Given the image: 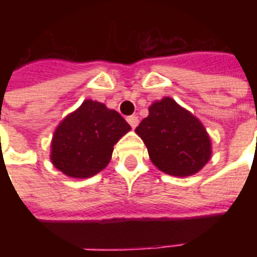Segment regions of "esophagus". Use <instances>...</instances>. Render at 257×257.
Here are the masks:
<instances>
[{
	"instance_id": "obj_1",
	"label": "esophagus",
	"mask_w": 257,
	"mask_h": 257,
	"mask_svg": "<svg viewBox=\"0 0 257 257\" xmlns=\"http://www.w3.org/2000/svg\"><path fill=\"white\" fill-rule=\"evenodd\" d=\"M126 121H128L129 125H131L132 128H136L138 123H139V118L136 117V115H129V117L126 118Z\"/></svg>"
}]
</instances>
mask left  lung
Wrapping results in <instances>:
<instances>
[{
    "label": "left lung",
    "instance_id": "8db88e82",
    "mask_svg": "<svg viewBox=\"0 0 257 257\" xmlns=\"http://www.w3.org/2000/svg\"><path fill=\"white\" fill-rule=\"evenodd\" d=\"M136 134L145 142L151 162L172 176H191L212 156L209 135L204 125L172 97L154 101Z\"/></svg>",
    "mask_w": 257,
    "mask_h": 257
}]
</instances>
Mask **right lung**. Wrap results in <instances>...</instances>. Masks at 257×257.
Wrapping results in <instances>:
<instances>
[{"label": "right lung", "instance_id": "right-lung-1", "mask_svg": "<svg viewBox=\"0 0 257 257\" xmlns=\"http://www.w3.org/2000/svg\"><path fill=\"white\" fill-rule=\"evenodd\" d=\"M131 131L115 110L88 99L55 131L51 161L70 178H92L107 167L114 145Z\"/></svg>", "mask_w": 257, "mask_h": 257}]
</instances>
